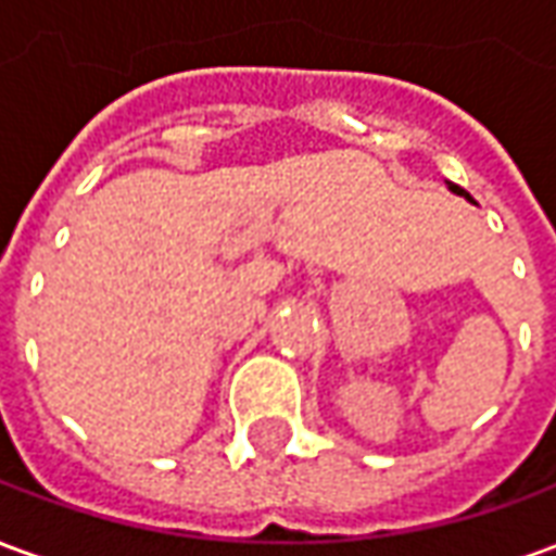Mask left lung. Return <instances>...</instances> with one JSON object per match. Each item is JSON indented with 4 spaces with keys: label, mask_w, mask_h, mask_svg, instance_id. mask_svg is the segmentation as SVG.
<instances>
[{
    "label": "left lung",
    "mask_w": 556,
    "mask_h": 556,
    "mask_svg": "<svg viewBox=\"0 0 556 556\" xmlns=\"http://www.w3.org/2000/svg\"><path fill=\"white\" fill-rule=\"evenodd\" d=\"M450 190H453V193H458V195H467L465 190H462V187H455V184H450ZM467 199H470V195H467Z\"/></svg>",
    "instance_id": "1"
}]
</instances>
